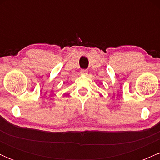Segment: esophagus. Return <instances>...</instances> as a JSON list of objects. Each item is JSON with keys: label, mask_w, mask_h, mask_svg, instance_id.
Segmentation results:
<instances>
[{"label": "esophagus", "mask_w": 160, "mask_h": 160, "mask_svg": "<svg viewBox=\"0 0 160 160\" xmlns=\"http://www.w3.org/2000/svg\"><path fill=\"white\" fill-rule=\"evenodd\" d=\"M80 74H81L82 75H86L88 74V71H87V70H86V69L80 70Z\"/></svg>", "instance_id": "1"}]
</instances>
